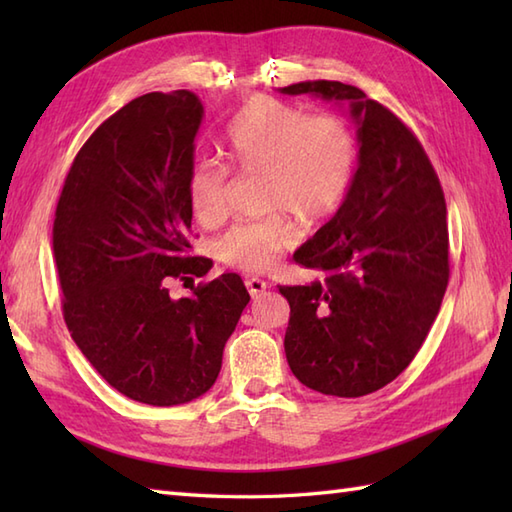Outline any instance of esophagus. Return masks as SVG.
<instances>
[{"instance_id": "1", "label": "esophagus", "mask_w": 512, "mask_h": 512, "mask_svg": "<svg viewBox=\"0 0 512 512\" xmlns=\"http://www.w3.org/2000/svg\"><path fill=\"white\" fill-rule=\"evenodd\" d=\"M244 284H246V288H248V292H250V297H253V299L262 295V292L268 288L266 281L259 279V277H248V279L244 281Z\"/></svg>"}]
</instances>
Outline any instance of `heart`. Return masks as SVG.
<instances>
[{"label": "heart", "mask_w": 512, "mask_h": 512, "mask_svg": "<svg viewBox=\"0 0 512 512\" xmlns=\"http://www.w3.org/2000/svg\"><path fill=\"white\" fill-rule=\"evenodd\" d=\"M231 167L264 176V206L317 224L341 209L358 169V143L343 118L310 114L303 107L268 96L250 99L222 136ZM228 167L215 160L195 162L187 178L193 215L202 224L220 222L226 213ZM295 239L281 213L233 226L217 257L250 273H266Z\"/></svg>", "instance_id": "b5f03b06"}]
</instances>
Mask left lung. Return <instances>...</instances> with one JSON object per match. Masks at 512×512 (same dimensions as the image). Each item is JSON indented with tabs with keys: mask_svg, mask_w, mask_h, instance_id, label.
<instances>
[{
	"mask_svg": "<svg viewBox=\"0 0 512 512\" xmlns=\"http://www.w3.org/2000/svg\"><path fill=\"white\" fill-rule=\"evenodd\" d=\"M350 107L358 169L332 220L297 253L310 286L290 303L286 358L303 385L358 398L391 383L418 354L449 284L447 202L420 140L385 105L341 81L281 88Z\"/></svg>",
	"mask_w": 512,
	"mask_h": 512,
	"instance_id": "1",
	"label": "left lung"
}]
</instances>
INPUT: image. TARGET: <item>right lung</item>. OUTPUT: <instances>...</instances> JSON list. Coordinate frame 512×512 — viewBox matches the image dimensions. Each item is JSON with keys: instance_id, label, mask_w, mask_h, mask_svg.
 Instances as JSON below:
<instances>
[{"instance_id": "add662e5", "label": "right lung", "mask_w": 512, "mask_h": 512, "mask_svg": "<svg viewBox=\"0 0 512 512\" xmlns=\"http://www.w3.org/2000/svg\"><path fill=\"white\" fill-rule=\"evenodd\" d=\"M204 107L189 90L129 101L85 140L54 213L63 319L83 356L123 396L154 407L206 394L250 301L226 273L171 299V279L202 277L187 257V178Z\"/></svg>"}]
</instances>
